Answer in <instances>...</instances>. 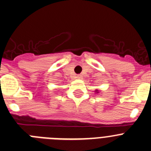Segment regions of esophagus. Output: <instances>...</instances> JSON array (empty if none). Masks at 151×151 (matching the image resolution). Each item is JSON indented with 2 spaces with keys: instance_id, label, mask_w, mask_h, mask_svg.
<instances>
[{
  "instance_id": "1",
  "label": "esophagus",
  "mask_w": 151,
  "mask_h": 151,
  "mask_svg": "<svg viewBox=\"0 0 151 151\" xmlns=\"http://www.w3.org/2000/svg\"><path fill=\"white\" fill-rule=\"evenodd\" d=\"M77 78H78V79H81V78H82V76H81V75H77Z\"/></svg>"
}]
</instances>
